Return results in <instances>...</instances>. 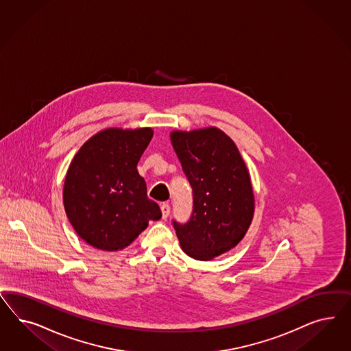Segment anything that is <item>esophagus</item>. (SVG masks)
<instances>
[{
	"mask_svg": "<svg viewBox=\"0 0 351 351\" xmlns=\"http://www.w3.org/2000/svg\"><path fill=\"white\" fill-rule=\"evenodd\" d=\"M170 204L169 203H163L162 206H160V211H162V219L163 220H166L167 217H169V215H170Z\"/></svg>",
	"mask_w": 351,
	"mask_h": 351,
	"instance_id": "34e87169",
	"label": "esophagus"
}]
</instances>
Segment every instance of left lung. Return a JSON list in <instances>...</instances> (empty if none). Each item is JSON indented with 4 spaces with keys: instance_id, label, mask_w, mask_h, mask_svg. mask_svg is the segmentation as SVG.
I'll list each match as a JSON object with an SVG mask.
<instances>
[{
    "instance_id": "left-lung-1",
    "label": "left lung",
    "mask_w": 351,
    "mask_h": 351,
    "mask_svg": "<svg viewBox=\"0 0 351 351\" xmlns=\"http://www.w3.org/2000/svg\"><path fill=\"white\" fill-rule=\"evenodd\" d=\"M171 144L193 189L186 223L173 221L181 250L210 261L238 245L255 213L251 176L235 143L223 130H175Z\"/></svg>"
}]
</instances>
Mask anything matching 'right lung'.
<instances>
[{
  "label": "right lung",
  "instance_id": "add662e5",
  "mask_svg": "<svg viewBox=\"0 0 351 351\" xmlns=\"http://www.w3.org/2000/svg\"><path fill=\"white\" fill-rule=\"evenodd\" d=\"M152 138L150 128H106L75 153L64 181V210L87 245L123 250L162 217L136 169Z\"/></svg>",
  "mask_w": 351,
  "mask_h": 351
}]
</instances>
